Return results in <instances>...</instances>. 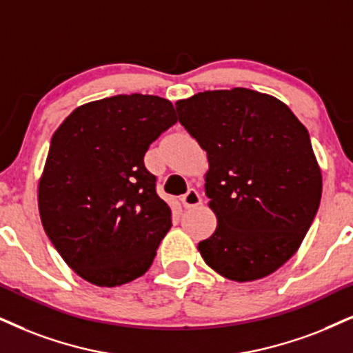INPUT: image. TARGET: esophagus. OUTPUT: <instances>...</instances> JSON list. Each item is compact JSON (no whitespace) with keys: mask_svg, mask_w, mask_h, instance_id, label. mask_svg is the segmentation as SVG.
<instances>
[{"mask_svg":"<svg viewBox=\"0 0 353 353\" xmlns=\"http://www.w3.org/2000/svg\"><path fill=\"white\" fill-rule=\"evenodd\" d=\"M181 200H182V203H184L185 208L199 207V205L202 203V197H200V194L195 189L187 190V194L182 195Z\"/></svg>","mask_w":353,"mask_h":353,"instance_id":"obj_1","label":"esophagus"}]
</instances>
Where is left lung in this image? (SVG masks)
<instances>
[{"label": "left lung", "mask_w": 353, "mask_h": 353, "mask_svg": "<svg viewBox=\"0 0 353 353\" xmlns=\"http://www.w3.org/2000/svg\"><path fill=\"white\" fill-rule=\"evenodd\" d=\"M176 110L208 158L205 194L218 225L199 243L203 261L234 282L274 274L298 251L321 202L305 125L282 101L246 88L199 92Z\"/></svg>", "instance_id": "8db88e82"}]
</instances>
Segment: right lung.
I'll return each mask as SVG.
<instances>
[{
  "instance_id": "add662e5",
  "label": "right lung",
  "mask_w": 353,
  "mask_h": 353,
  "mask_svg": "<svg viewBox=\"0 0 353 353\" xmlns=\"http://www.w3.org/2000/svg\"><path fill=\"white\" fill-rule=\"evenodd\" d=\"M176 122L168 99L119 94L79 105L53 133L39 182L40 220L86 282L120 287L153 264L172 220L143 158Z\"/></svg>"
}]
</instances>
